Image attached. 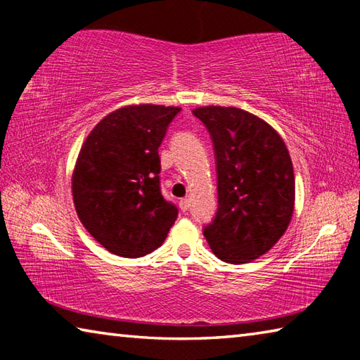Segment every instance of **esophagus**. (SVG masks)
I'll list each match as a JSON object with an SVG mask.
<instances>
[{
    "mask_svg": "<svg viewBox=\"0 0 360 360\" xmlns=\"http://www.w3.org/2000/svg\"><path fill=\"white\" fill-rule=\"evenodd\" d=\"M179 208H181V211H188V208H191V200L188 198H182L181 202H179Z\"/></svg>",
    "mask_w": 360,
    "mask_h": 360,
    "instance_id": "34e87169",
    "label": "esophagus"
}]
</instances>
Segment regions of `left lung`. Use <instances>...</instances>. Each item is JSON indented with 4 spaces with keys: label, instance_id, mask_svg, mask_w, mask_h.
<instances>
[{
    "label": "left lung",
    "instance_id": "left-lung-1",
    "mask_svg": "<svg viewBox=\"0 0 360 360\" xmlns=\"http://www.w3.org/2000/svg\"><path fill=\"white\" fill-rule=\"evenodd\" d=\"M192 112L210 133L217 173L219 206L203 235L221 260L248 264L276 245L294 212L288 148L266 122L243 109L206 106Z\"/></svg>",
    "mask_w": 360,
    "mask_h": 360
}]
</instances>
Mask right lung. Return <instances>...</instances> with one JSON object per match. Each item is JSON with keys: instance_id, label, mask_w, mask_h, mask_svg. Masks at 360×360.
<instances>
[{"instance_id": "obj_1", "label": "right lung", "mask_w": 360, "mask_h": 360, "mask_svg": "<svg viewBox=\"0 0 360 360\" xmlns=\"http://www.w3.org/2000/svg\"><path fill=\"white\" fill-rule=\"evenodd\" d=\"M179 108H122L96 124L79 152L72 198L84 227L109 252L143 257L165 241L178 206L160 191L158 148Z\"/></svg>"}]
</instances>
